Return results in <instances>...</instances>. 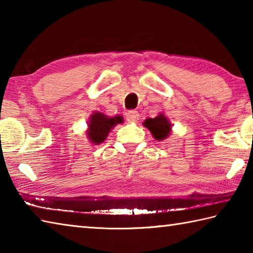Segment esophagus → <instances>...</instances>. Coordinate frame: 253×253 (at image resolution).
Wrapping results in <instances>:
<instances>
[{
	"instance_id": "34e87169",
	"label": "esophagus",
	"mask_w": 253,
	"mask_h": 253,
	"mask_svg": "<svg viewBox=\"0 0 253 253\" xmlns=\"http://www.w3.org/2000/svg\"><path fill=\"white\" fill-rule=\"evenodd\" d=\"M126 120L129 123H136L139 120V114L137 111H129L126 114Z\"/></svg>"
}]
</instances>
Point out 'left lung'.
Wrapping results in <instances>:
<instances>
[{"label": "left lung", "instance_id": "1", "mask_svg": "<svg viewBox=\"0 0 253 253\" xmlns=\"http://www.w3.org/2000/svg\"><path fill=\"white\" fill-rule=\"evenodd\" d=\"M142 125L149 129L152 137L156 140L162 141L167 139L168 137L171 135L172 131V125L165 114L160 113L159 115L155 118H147V120L142 123Z\"/></svg>", "mask_w": 253, "mask_h": 253}]
</instances>
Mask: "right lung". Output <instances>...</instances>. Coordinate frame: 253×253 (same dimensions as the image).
Here are the masks:
<instances>
[{
  "label": "right lung",
  "instance_id": "right-lung-1",
  "mask_svg": "<svg viewBox=\"0 0 253 253\" xmlns=\"http://www.w3.org/2000/svg\"><path fill=\"white\" fill-rule=\"evenodd\" d=\"M123 123L124 120L121 115L110 117L104 113L94 112L87 122L86 138L93 145H100L106 139L114 127Z\"/></svg>",
  "mask_w": 253,
  "mask_h": 253
}]
</instances>
